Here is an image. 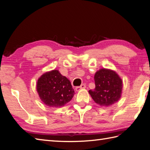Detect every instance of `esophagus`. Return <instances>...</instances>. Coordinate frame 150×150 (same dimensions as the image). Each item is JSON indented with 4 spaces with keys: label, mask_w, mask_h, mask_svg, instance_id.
I'll return each mask as SVG.
<instances>
[{
    "label": "esophagus",
    "mask_w": 150,
    "mask_h": 150,
    "mask_svg": "<svg viewBox=\"0 0 150 150\" xmlns=\"http://www.w3.org/2000/svg\"><path fill=\"white\" fill-rule=\"evenodd\" d=\"M86 88V84H81L80 86H77V87H76L75 90H76V91H79V90H81V89H84V88Z\"/></svg>",
    "instance_id": "obj_1"
}]
</instances>
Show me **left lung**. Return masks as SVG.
Segmentation results:
<instances>
[{
  "label": "left lung",
  "instance_id": "left-lung-1",
  "mask_svg": "<svg viewBox=\"0 0 150 150\" xmlns=\"http://www.w3.org/2000/svg\"><path fill=\"white\" fill-rule=\"evenodd\" d=\"M94 81L95 89L90 90L88 92L97 104L108 107L121 98L122 81L115 71L101 69L96 73Z\"/></svg>",
  "mask_w": 150,
  "mask_h": 150
}]
</instances>
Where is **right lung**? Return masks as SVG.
<instances>
[{
  "instance_id": "right-lung-1",
  "label": "right lung",
  "mask_w": 150,
  "mask_h": 150,
  "mask_svg": "<svg viewBox=\"0 0 150 150\" xmlns=\"http://www.w3.org/2000/svg\"><path fill=\"white\" fill-rule=\"evenodd\" d=\"M36 89L42 101L50 107L64 106L71 100L75 93L70 81L58 70H52L41 76Z\"/></svg>"
}]
</instances>
